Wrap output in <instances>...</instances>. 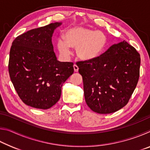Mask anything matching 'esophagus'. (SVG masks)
I'll return each instance as SVG.
<instances>
[{
  "label": "esophagus",
  "instance_id": "1",
  "mask_svg": "<svg viewBox=\"0 0 150 150\" xmlns=\"http://www.w3.org/2000/svg\"><path fill=\"white\" fill-rule=\"evenodd\" d=\"M73 68H74V71H75V72H77L78 71H79V67H78V66L76 65V64H74L73 65Z\"/></svg>",
  "mask_w": 150,
  "mask_h": 150
}]
</instances>
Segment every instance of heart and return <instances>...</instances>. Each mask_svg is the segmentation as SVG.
Instances as JSON below:
<instances>
[{
	"label": "heart",
	"mask_w": 150,
	"mask_h": 150,
	"mask_svg": "<svg viewBox=\"0 0 150 150\" xmlns=\"http://www.w3.org/2000/svg\"><path fill=\"white\" fill-rule=\"evenodd\" d=\"M106 44L104 33L87 27L76 26L66 30L57 41V49L63 56L71 54V47L75 48L76 55L81 60L93 61L103 54Z\"/></svg>",
	"instance_id": "heart-1"
}]
</instances>
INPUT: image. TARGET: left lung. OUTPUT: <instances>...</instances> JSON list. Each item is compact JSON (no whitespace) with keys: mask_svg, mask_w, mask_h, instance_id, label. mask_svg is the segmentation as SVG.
I'll return each instance as SVG.
<instances>
[{"mask_svg":"<svg viewBox=\"0 0 150 150\" xmlns=\"http://www.w3.org/2000/svg\"><path fill=\"white\" fill-rule=\"evenodd\" d=\"M87 105L98 114L123 108L138 83L140 55L126 41L113 44L97 59L77 63Z\"/></svg>","mask_w":150,"mask_h":150,"instance_id":"8db88e82","label":"left lung"}]
</instances>
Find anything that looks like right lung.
Returning <instances> with one entry per match:
<instances>
[{"mask_svg": "<svg viewBox=\"0 0 150 150\" xmlns=\"http://www.w3.org/2000/svg\"><path fill=\"white\" fill-rule=\"evenodd\" d=\"M62 24L29 30L12 42L10 77L21 100L31 107L45 110L55 105L63 84L74 72L73 63L59 62L54 51L53 34Z\"/></svg>", "mask_w": 150, "mask_h": 150, "instance_id": "right-lung-1", "label": "right lung"}]
</instances>
